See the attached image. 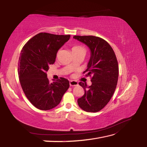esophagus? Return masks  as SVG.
I'll return each instance as SVG.
<instances>
[{"instance_id":"esophagus-1","label":"esophagus","mask_w":147,"mask_h":147,"mask_svg":"<svg viewBox=\"0 0 147 147\" xmlns=\"http://www.w3.org/2000/svg\"><path fill=\"white\" fill-rule=\"evenodd\" d=\"M69 85L71 86H77L78 85V83L76 81L74 80H71L69 81Z\"/></svg>"}]
</instances>
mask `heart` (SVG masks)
<instances>
[{"label":"heart","mask_w":147,"mask_h":147,"mask_svg":"<svg viewBox=\"0 0 147 147\" xmlns=\"http://www.w3.org/2000/svg\"><path fill=\"white\" fill-rule=\"evenodd\" d=\"M82 50H85L83 47L80 46V45H75L74 46L73 49H72V51H73V52H76L78 51H82ZM72 67H73V64H71Z\"/></svg>","instance_id":"1"}]
</instances>
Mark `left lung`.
<instances>
[{
	"mask_svg": "<svg viewBox=\"0 0 147 147\" xmlns=\"http://www.w3.org/2000/svg\"><path fill=\"white\" fill-rule=\"evenodd\" d=\"M73 38L85 43L91 51L88 68L83 74L91 77L92 85L87 86L79 83L85 94L78 99V104L85 111L98 112L110 101L116 88L119 76L116 56L111 45L100 37L90 35Z\"/></svg>",
	"mask_w": 147,
	"mask_h": 147,
	"instance_id": "8db88e82",
	"label": "left lung"
}]
</instances>
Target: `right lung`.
<instances>
[{
	"mask_svg": "<svg viewBox=\"0 0 147 147\" xmlns=\"http://www.w3.org/2000/svg\"><path fill=\"white\" fill-rule=\"evenodd\" d=\"M70 36L40 33L21 50L18 62L21 88L29 101L40 110H50L59 105L69 87V81L62 77L50 83L47 72L55 62L58 50Z\"/></svg>",
	"mask_w": 147,
	"mask_h": 147,
	"instance_id": "add662e5",
	"label": "right lung"
}]
</instances>
